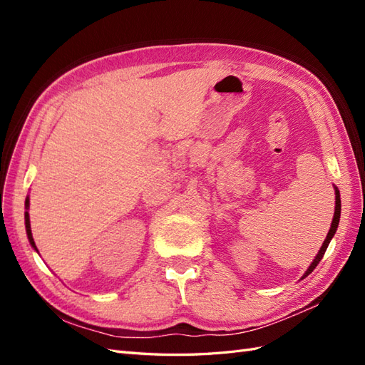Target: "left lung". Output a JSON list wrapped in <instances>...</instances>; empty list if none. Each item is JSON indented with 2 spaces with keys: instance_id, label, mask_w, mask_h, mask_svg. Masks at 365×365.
Wrapping results in <instances>:
<instances>
[{
  "instance_id": "8db88e82",
  "label": "left lung",
  "mask_w": 365,
  "mask_h": 365,
  "mask_svg": "<svg viewBox=\"0 0 365 365\" xmlns=\"http://www.w3.org/2000/svg\"><path fill=\"white\" fill-rule=\"evenodd\" d=\"M335 215H334V220H332V225H330V230H329V233H327V237H326V240H324V244H323V247L319 248V252L317 254V257L314 259V262L311 263V267H309V269L306 271V274L303 275V277H307L309 274H311L315 268H317V264L319 263V260L323 259V256H324V252H326V250H327V247H329V244H330V240H332V237H334V235H335V231H336V228H338V224H339V216H341V197H339V192H338V189H335Z\"/></svg>"
}]
</instances>
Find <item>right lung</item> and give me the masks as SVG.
Here are the masks:
<instances>
[{
	"label": "right lung",
	"instance_id": "1",
	"mask_svg": "<svg viewBox=\"0 0 365 365\" xmlns=\"http://www.w3.org/2000/svg\"><path fill=\"white\" fill-rule=\"evenodd\" d=\"M26 208H29V197L26 200ZM26 230H27V237L30 240L31 247L36 250V245H35V240H33V236H31V230H30V219H29V212H26Z\"/></svg>",
	"mask_w": 365,
	"mask_h": 365
}]
</instances>
